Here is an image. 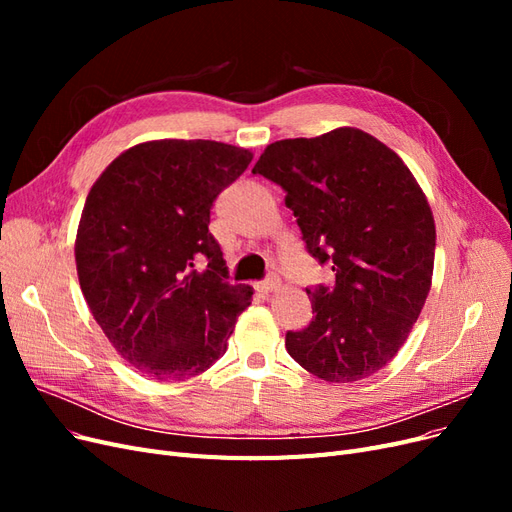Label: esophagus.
Wrapping results in <instances>:
<instances>
[{
	"instance_id": "34e87169",
	"label": "esophagus",
	"mask_w": 512,
	"mask_h": 512,
	"mask_svg": "<svg viewBox=\"0 0 512 512\" xmlns=\"http://www.w3.org/2000/svg\"><path fill=\"white\" fill-rule=\"evenodd\" d=\"M277 286H280V280H277V277H267V280H262V282H256V284H254L256 292H260V294H269V292H273Z\"/></svg>"
}]
</instances>
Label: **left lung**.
Here are the masks:
<instances>
[{
	"mask_svg": "<svg viewBox=\"0 0 512 512\" xmlns=\"http://www.w3.org/2000/svg\"><path fill=\"white\" fill-rule=\"evenodd\" d=\"M254 175L286 192L305 250L331 262L333 286H309L312 322L286 333L309 374L354 382L399 352L431 288L436 224L423 190L395 151L356 128L286 138Z\"/></svg>",
	"mask_w": 512,
	"mask_h": 512,
	"instance_id": "obj_1",
	"label": "left lung"
}]
</instances>
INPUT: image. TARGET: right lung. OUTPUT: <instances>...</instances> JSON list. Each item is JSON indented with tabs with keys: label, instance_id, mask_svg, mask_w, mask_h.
I'll return each instance as SVG.
<instances>
[{
	"label": "right lung",
	"instance_id": "1",
	"mask_svg": "<svg viewBox=\"0 0 512 512\" xmlns=\"http://www.w3.org/2000/svg\"><path fill=\"white\" fill-rule=\"evenodd\" d=\"M252 153L215 141H151L121 153L89 190L76 271L100 329L160 382L203 374L254 290L232 286L209 232L213 200Z\"/></svg>",
	"mask_w": 512,
	"mask_h": 512
}]
</instances>
